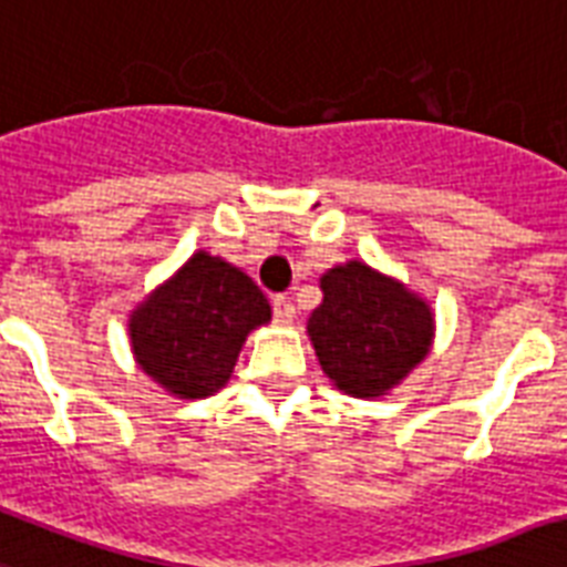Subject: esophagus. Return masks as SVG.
I'll return each mask as SVG.
<instances>
[{"instance_id": "obj_1", "label": "esophagus", "mask_w": 567, "mask_h": 567, "mask_svg": "<svg viewBox=\"0 0 567 567\" xmlns=\"http://www.w3.org/2000/svg\"><path fill=\"white\" fill-rule=\"evenodd\" d=\"M271 310H275V321L278 324H292L296 321V307H292V301L284 296H275V301H271Z\"/></svg>"}]
</instances>
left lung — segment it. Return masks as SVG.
<instances>
[{"label":"left lung","mask_w":567,"mask_h":567,"mask_svg":"<svg viewBox=\"0 0 567 567\" xmlns=\"http://www.w3.org/2000/svg\"><path fill=\"white\" fill-rule=\"evenodd\" d=\"M319 289L321 305L307 319V337L339 392L383 398L427 360L436 316L404 280L348 260L324 271Z\"/></svg>","instance_id":"1"}]
</instances>
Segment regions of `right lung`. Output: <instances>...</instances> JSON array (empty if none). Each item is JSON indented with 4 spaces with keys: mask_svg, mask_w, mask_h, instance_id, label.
<instances>
[{
    "mask_svg": "<svg viewBox=\"0 0 567 567\" xmlns=\"http://www.w3.org/2000/svg\"><path fill=\"white\" fill-rule=\"evenodd\" d=\"M269 321V298L246 271L196 251L128 312L131 354L163 392L196 401L228 383L248 333Z\"/></svg>",
    "mask_w": 567,
    "mask_h": 567,
    "instance_id": "right-lung-1",
    "label": "right lung"
}]
</instances>
